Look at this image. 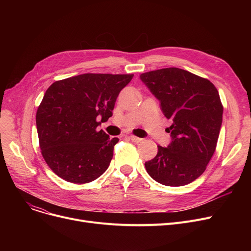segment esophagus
<instances>
[{"instance_id": "1", "label": "esophagus", "mask_w": 251, "mask_h": 251, "mask_svg": "<svg viewBox=\"0 0 251 251\" xmlns=\"http://www.w3.org/2000/svg\"><path fill=\"white\" fill-rule=\"evenodd\" d=\"M129 137V139H131L132 141H134V142H141L143 139L142 138H139V137H136V136H134V135H130V136H128Z\"/></svg>"}]
</instances>
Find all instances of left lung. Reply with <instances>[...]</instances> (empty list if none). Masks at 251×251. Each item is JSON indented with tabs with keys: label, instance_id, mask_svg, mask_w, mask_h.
Returning a JSON list of instances; mask_svg holds the SVG:
<instances>
[{
	"label": "left lung",
	"instance_id": "8db88e82",
	"mask_svg": "<svg viewBox=\"0 0 251 251\" xmlns=\"http://www.w3.org/2000/svg\"><path fill=\"white\" fill-rule=\"evenodd\" d=\"M140 80L156 100L171 124V142L157 147L144 164L149 175L166 186H183L199 178L216 151L223 105L207 79L179 68L142 73Z\"/></svg>",
	"mask_w": 251,
	"mask_h": 251
}]
</instances>
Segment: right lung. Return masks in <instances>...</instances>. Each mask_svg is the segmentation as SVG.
<instances>
[{
  "mask_svg": "<svg viewBox=\"0 0 251 251\" xmlns=\"http://www.w3.org/2000/svg\"><path fill=\"white\" fill-rule=\"evenodd\" d=\"M132 77L86 73L47 89L36 112V128L42 154L55 174L83 184L107 171L119 138L110 139L98 127L112 117L119 94Z\"/></svg>",
  "mask_w": 251,
  "mask_h": 251,
  "instance_id": "obj_1",
  "label": "right lung"
}]
</instances>
